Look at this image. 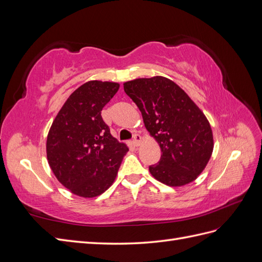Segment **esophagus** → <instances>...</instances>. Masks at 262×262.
I'll return each mask as SVG.
<instances>
[{
	"label": "esophagus",
	"instance_id": "obj_1",
	"mask_svg": "<svg viewBox=\"0 0 262 262\" xmlns=\"http://www.w3.org/2000/svg\"><path fill=\"white\" fill-rule=\"evenodd\" d=\"M141 141H142V138H141L140 134H138V133L134 134V136H133V140H132L133 144L136 145V146H139L140 143H141Z\"/></svg>",
	"mask_w": 262,
	"mask_h": 262
}]
</instances>
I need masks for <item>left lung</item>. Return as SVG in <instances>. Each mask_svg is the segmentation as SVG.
<instances>
[{
  "label": "left lung",
  "mask_w": 262,
  "mask_h": 262,
  "mask_svg": "<svg viewBox=\"0 0 262 262\" xmlns=\"http://www.w3.org/2000/svg\"><path fill=\"white\" fill-rule=\"evenodd\" d=\"M136 102L147 131L162 149L161 160L149 166L152 176L178 187L200 175L213 150L211 125L184 90L168 78H137L123 84Z\"/></svg>",
  "instance_id": "left-lung-1"
}]
</instances>
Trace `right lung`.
I'll list each match as a JSON object with an SVG mask.
<instances>
[{"instance_id":"1","label":"right lung","mask_w":262,"mask_h":262,"mask_svg":"<svg viewBox=\"0 0 262 262\" xmlns=\"http://www.w3.org/2000/svg\"><path fill=\"white\" fill-rule=\"evenodd\" d=\"M119 90L113 82L91 81L63 105L47 138V157L61 184L76 195L93 198L113 185L129 148L110 134L101 110Z\"/></svg>"}]
</instances>
